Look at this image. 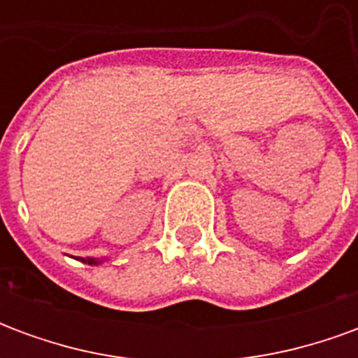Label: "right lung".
Listing matches in <instances>:
<instances>
[{
    "label": "right lung",
    "instance_id": "obj_1",
    "mask_svg": "<svg viewBox=\"0 0 358 358\" xmlns=\"http://www.w3.org/2000/svg\"><path fill=\"white\" fill-rule=\"evenodd\" d=\"M78 261H82V263H88V264H99L101 261H95V259H92V257H86V259H78Z\"/></svg>",
    "mask_w": 358,
    "mask_h": 358
}]
</instances>
